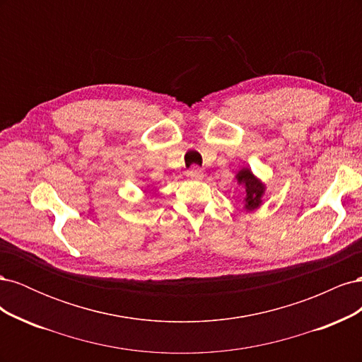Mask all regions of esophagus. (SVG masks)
I'll list each match as a JSON object with an SVG mask.
<instances>
[{
	"label": "esophagus",
	"mask_w": 362,
	"mask_h": 362,
	"mask_svg": "<svg viewBox=\"0 0 362 362\" xmlns=\"http://www.w3.org/2000/svg\"><path fill=\"white\" fill-rule=\"evenodd\" d=\"M187 175H189L190 178H193V180H201L204 177V170L199 166H196V164H194V166H192L189 169Z\"/></svg>",
	"instance_id": "34e87169"
}]
</instances>
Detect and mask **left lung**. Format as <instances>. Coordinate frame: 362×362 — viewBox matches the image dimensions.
I'll return each mask as SVG.
<instances>
[{
    "label": "left lung",
    "mask_w": 362,
    "mask_h": 362,
    "mask_svg": "<svg viewBox=\"0 0 362 362\" xmlns=\"http://www.w3.org/2000/svg\"><path fill=\"white\" fill-rule=\"evenodd\" d=\"M237 181L246 189V208L247 210H255L261 204V196L264 193V185L254 178V175L249 169H242L237 173Z\"/></svg>",
    "instance_id": "obj_1"
}]
</instances>
